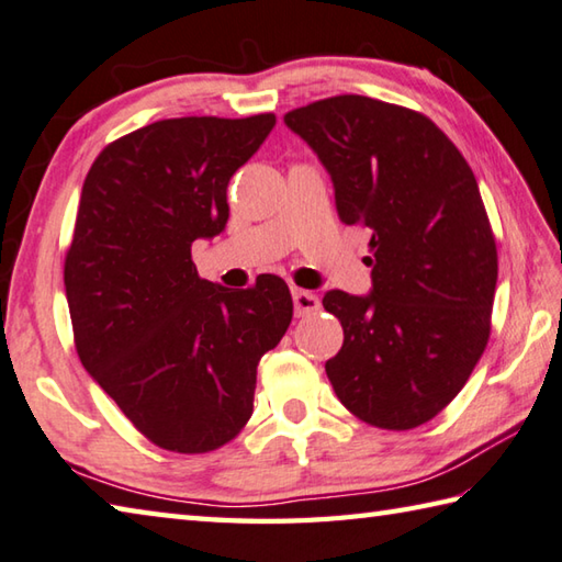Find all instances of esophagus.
<instances>
[{
  "label": "esophagus",
  "mask_w": 562,
  "mask_h": 562,
  "mask_svg": "<svg viewBox=\"0 0 562 562\" xmlns=\"http://www.w3.org/2000/svg\"><path fill=\"white\" fill-rule=\"evenodd\" d=\"M292 300H294V314L297 316H307V314H314L316 310H319V297H316V294L310 290L294 288Z\"/></svg>",
  "instance_id": "1"
}]
</instances>
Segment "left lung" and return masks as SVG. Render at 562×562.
Listing matches in <instances>:
<instances>
[{"instance_id":"obj_1","label":"left lung","mask_w":562,"mask_h":562,"mask_svg":"<svg viewBox=\"0 0 562 562\" xmlns=\"http://www.w3.org/2000/svg\"><path fill=\"white\" fill-rule=\"evenodd\" d=\"M334 181L346 226L371 231L373 290H329L344 346L326 361L359 420L413 430L462 391L492 331L496 240L474 171L423 112L334 95L284 115Z\"/></svg>"}]
</instances>
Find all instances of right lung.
Instances as JSON below:
<instances>
[{
  "instance_id": "1",
  "label": "right lung",
  "mask_w": 562,
  "mask_h": 562,
  "mask_svg": "<svg viewBox=\"0 0 562 562\" xmlns=\"http://www.w3.org/2000/svg\"><path fill=\"white\" fill-rule=\"evenodd\" d=\"M274 127L272 112L159 120L90 167L66 252L80 363L161 450L203 454L252 415L255 373L292 322L278 274L248 290L201 280L199 238L226 228L231 177Z\"/></svg>"
}]
</instances>
